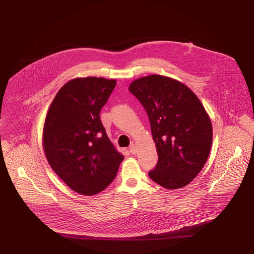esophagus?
I'll return each mask as SVG.
<instances>
[{"mask_svg":"<svg viewBox=\"0 0 254 254\" xmlns=\"http://www.w3.org/2000/svg\"><path fill=\"white\" fill-rule=\"evenodd\" d=\"M129 152H130L131 154H136V153H137V147H136L135 144H131V145L129 146Z\"/></svg>","mask_w":254,"mask_h":254,"instance_id":"esophagus-1","label":"esophagus"}]
</instances>
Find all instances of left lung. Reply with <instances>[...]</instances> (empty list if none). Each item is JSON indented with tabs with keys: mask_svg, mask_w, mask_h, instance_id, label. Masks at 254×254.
I'll return each instance as SVG.
<instances>
[{
	"mask_svg": "<svg viewBox=\"0 0 254 254\" xmlns=\"http://www.w3.org/2000/svg\"><path fill=\"white\" fill-rule=\"evenodd\" d=\"M128 90L148 114L158 155L148 175L168 190L190 184L205 166L212 145V124L195 93L176 79L149 75L132 81Z\"/></svg>",
	"mask_w": 254,
	"mask_h": 254,
	"instance_id": "left-lung-1",
	"label": "left lung"
}]
</instances>
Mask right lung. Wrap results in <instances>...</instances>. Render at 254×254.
Masks as SVG:
<instances>
[{
    "label": "right lung",
    "instance_id": "add662e5",
    "mask_svg": "<svg viewBox=\"0 0 254 254\" xmlns=\"http://www.w3.org/2000/svg\"><path fill=\"white\" fill-rule=\"evenodd\" d=\"M115 79L80 77L62 86L43 127V149L56 174L74 191L93 195L114 180L124 155L106 134L100 112Z\"/></svg>",
    "mask_w": 254,
    "mask_h": 254
}]
</instances>
